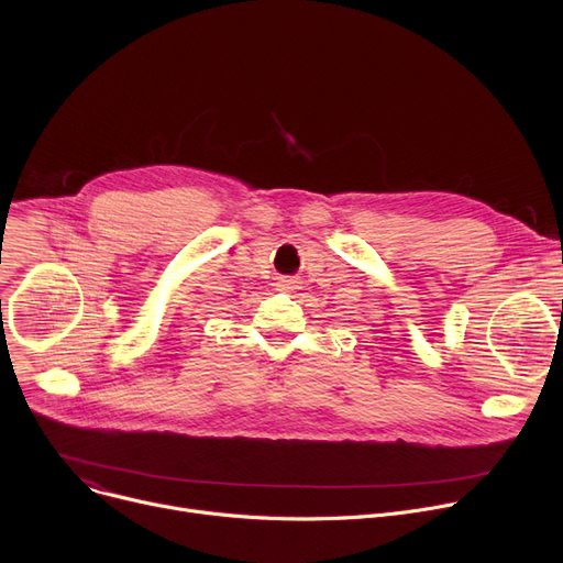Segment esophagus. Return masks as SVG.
I'll return each instance as SVG.
<instances>
[{
  "label": "esophagus",
  "mask_w": 563,
  "mask_h": 563,
  "mask_svg": "<svg viewBox=\"0 0 563 563\" xmlns=\"http://www.w3.org/2000/svg\"><path fill=\"white\" fill-rule=\"evenodd\" d=\"M276 287L280 291H296V289H301V278H298V276H283V278H278Z\"/></svg>",
  "instance_id": "34e87169"
}]
</instances>
